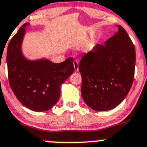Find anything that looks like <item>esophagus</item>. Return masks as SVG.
<instances>
[{
    "instance_id": "obj_1",
    "label": "esophagus",
    "mask_w": 147,
    "mask_h": 147,
    "mask_svg": "<svg viewBox=\"0 0 147 147\" xmlns=\"http://www.w3.org/2000/svg\"><path fill=\"white\" fill-rule=\"evenodd\" d=\"M73 65H74V68H75V71H78L79 69V63L77 60H74L73 62Z\"/></svg>"
}]
</instances>
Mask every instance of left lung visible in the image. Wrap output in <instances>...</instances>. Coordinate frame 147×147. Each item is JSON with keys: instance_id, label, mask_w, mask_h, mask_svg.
<instances>
[{"instance_id": "left-lung-1", "label": "left lung", "mask_w": 147, "mask_h": 147, "mask_svg": "<svg viewBox=\"0 0 147 147\" xmlns=\"http://www.w3.org/2000/svg\"><path fill=\"white\" fill-rule=\"evenodd\" d=\"M105 42L84 54L79 65L83 100L93 110L107 111L128 94L134 76L135 47L121 26Z\"/></svg>"}]
</instances>
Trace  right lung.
<instances>
[{
  "instance_id": "add662e5",
  "label": "right lung",
  "mask_w": 147,
  "mask_h": 147,
  "mask_svg": "<svg viewBox=\"0 0 147 147\" xmlns=\"http://www.w3.org/2000/svg\"><path fill=\"white\" fill-rule=\"evenodd\" d=\"M26 23L10 40L7 50L10 86L25 107L35 112L51 109L60 99V86L74 71L73 57L55 63L45 58L30 60L22 52Z\"/></svg>"
}]
</instances>
